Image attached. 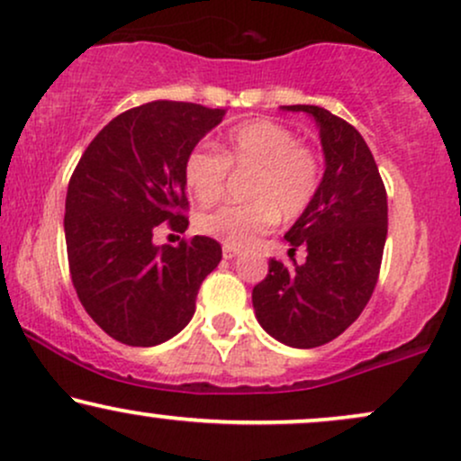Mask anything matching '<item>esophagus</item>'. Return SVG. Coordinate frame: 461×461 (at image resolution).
<instances>
[{"label": "esophagus", "instance_id": "34e87169", "mask_svg": "<svg viewBox=\"0 0 461 461\" xmlns=\"http://www.w3.org/2000/svg\"><path fill=\"white\" fill-rule=\"evenodd\" d=\"M237 254H240V252H237L235 248H229V246L224 248V258H226V261H232V258H235Z\"/></svg>", "mask_w": 461, "mask_h": 461}]
</instances>
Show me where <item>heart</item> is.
Returning a JSON list of instances; mask_svg holds the SVG:
<instances>
[{
  "mask_svg": "<svg viewBox=\"0 0 461 461\" xmlns=\"http://www.w3.org/2000/svg\"><path fill=\"white\" fill-rule=\"evenodd\" d=\"M229 167L250 175L243 196L250 203L226 204L198 215L200 232L229 248H246L274 229L278 215L300 218L317 196L321 170L315 153L291 129L272 121H248L226 133L220 150L200 144L189 150L183 176L192 196L213 204L224 196Z\"/></svg>",
  "mask_w": 461,
  "mask_h": 461,
  "instance_id": "heart-1",
  "label": "heart"
}]
</instances>
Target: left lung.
Returning a JSON list of instances; mask_svg holds the SVG:
<instances>
[{
  "instance_id": "1",
  "label": "left lung",
  "mask_w": 461,
  "mask_h": 461,
  "mask_svg": "<svg viewBox=\"0 0 461 461\" xmlns=\"http://www.w3.org/2000/svg\"><path fill=\"white\" fill-rule=\"evenodd\" d=\"M315 118L326 170L317 196L285 240L289 257L306 250L302 265L272 258L269 274L252 289L265 332L297 349L326 345L343 334L371 300L388 232V203L380 170L365 138L317 105H283Z\"/></svg>"
}]
</instances>
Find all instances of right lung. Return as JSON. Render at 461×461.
<instances>
[{"label": "right lung", "instance_id": "add662e5", "mask_svg": "<svg viewBox=\"0 0 461 461\" xmlns=\"http://www.w3.org/2000/svg\"><path fill=\"white\" fill-rule=\"evenodd\" d=\"M224 113L181 101L133 107L96 133L70 176V278L96 326L124 345L153 348L181 332L221 261L211 237L155 246L153 232L166 221L185 232V157Z\"/></svg>", "mask_w": 461, "mask_h": 461}]
</instances>
